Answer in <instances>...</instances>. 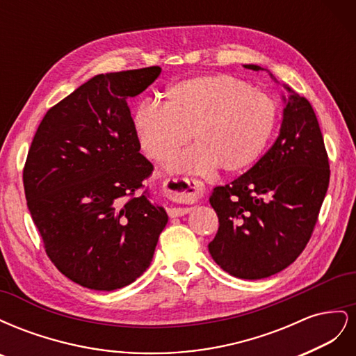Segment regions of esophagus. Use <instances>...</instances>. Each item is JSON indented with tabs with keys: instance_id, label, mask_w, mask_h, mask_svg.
<instances>
[{
	"instance_id": "34e87169",
	"label": "esophagus",
	"mask_w": 356,
	"mask_h": 356,
	"mask_svg": "<svg viewBox=\"0 0 356 356\" xmlns=\"http://www.w3.org/2000/svg\"><path fill=\"white\" fill-rule=\"evenodd\" d=\"M200 182L193 178H168L163 182V188L166 196L174 200H184L188 196L197 195L200 191ZM191 211L188 207H174L169 208L168 213L169 217H182Z\"/></svg>"
}]
</instances>
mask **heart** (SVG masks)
<instances>
[{
  "mask_svg": "<svg viewBox=\"0 0 356 356\" xmlns=\"http://www.w3.org/2000/svg\"><path fill=\"white\" fill-rule=\"evenodd\" d=\"M165 106L145 101L132 117L143 152L166 161L193 136L196 147L172 161L169 169L241 174L254 166L270 144L279 120L273 96L252 89L232 75H200L170 84Z\"/></svg>",
  "mask_w": 356,
  "mask_h": 356,
  "instance_id": "heart-1",
  "label": "heart"
}]
</instances>
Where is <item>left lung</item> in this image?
Wrapping results in <instances>:
<instances>
[{
  "mask_svg": "<svg viewBox=\"0 0 356 356\" xmlns=\"http://www.w3.org/2000/svg\"><path fill=\"white\" fill-rule=\"evenodd\" d=\"M243 67L263 70L252 63ZM284 88L289 96H282L285 108L275 144L246 174L215 187L209 197L220 221L208 245L213 261L251 281L284 270L303 252L330 184L316 114L306 98Z\"/></svg>",
  "mask_w": 356,
  "mask_h": 356,
  "instance_id": "1",
  "label": "left lung"
}]
</instances>
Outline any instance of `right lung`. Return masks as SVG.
<instances>
[{
  "instance_id": "obj_1",
  "label": "right lung",
  "mask_w": 356,
  "mask_h": 356,
  "mask_svg": "<svg viewBox=\"0 0 356 356\" xmlns=\"http://www.w3.org/2000/svg\"><path fill=\"white\" fill-rule=\"evenodd\" d=\"M160 72L95 75L51 106L32 139L24 168L28 209L51 263L84 288L132 284L168 222L143 190L153 165L139 153L127 106Z\"/></svg>"
}]
</instances>
